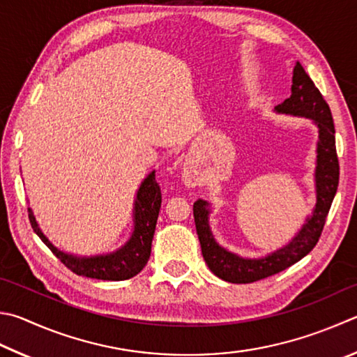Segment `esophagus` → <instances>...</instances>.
Wrapping results in <instances>:
<instances>
[{
  "instance_id": "obj_1",
  "label": "esophagus",
  "mask_w": 357,
  "mask_h": 357,
  "mask_svg": "<svg viewBox=\"0 0 357 357\" xmlns=\"http://www.w3.org/2000/svg\"><path fill=\"white\" fill-rule=\"evenodd\" d=\"M189 183H192V181H190V179H189Z\"/></svg>"
}]
</instances>
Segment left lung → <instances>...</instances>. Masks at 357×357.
I'll use <instances>...</instances> for the list:
<instances>
[{
    "label": "left lung",
    "mask_w": 357,
    "mask_h": 357,
    "mask_svg": "<svg viewBox=\"0 0 357 357\" xmlns=\"http://www.w3.org/2000/svg\"><path fill=\"white\" fill-rule=\"evenodd\" d=\"M291 95L276 106L281 114H290L312 119L319 126V148H317V204L306 220V225L296 237L284 248L271 252L264 259H243L223 250L213 241L207 225V203L198 199L193 204L197 234L201 243V252L213 275L234 284H250L264 278L273 276L289 268L290 265L301 261L314 250L319 242L321 231L325 228L328 212L339 185V158L335 151V129L328 102L323 98L314 81L304 71L300 62H296L291 77Z\"/></svg>",
    "instance_id": "1"
}]
</instances>
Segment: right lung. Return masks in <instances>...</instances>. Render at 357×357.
<instances>
[{
	"label": "right lung",
	"mask_w": 357,
	"mask_h": 357,
	"mask_svg": "<svg viewBox=\"0 0 357 357\" xmlns=\"http://www.w3.org/2000/svg\"><path fill=\"white\" fill-rule=\"evenodd\" d=\"M162 203L160 187L156 181V172L150 173L142 183L135 198V226L129 242L119 251L107 256L73 257L54 248L48 238L42 234L36 218L29 209V222L36 234L53 251V255L73 273L102 281H125L140 273L151 255V241L156 229L159 209Z\"/></svg>",
	"instance_id": "obj_1"
}]
</instances>
